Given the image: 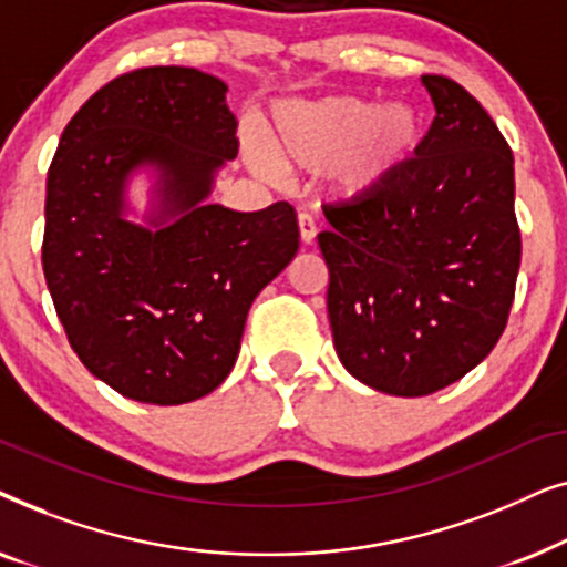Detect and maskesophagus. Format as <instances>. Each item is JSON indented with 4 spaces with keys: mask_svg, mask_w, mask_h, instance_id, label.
Instances as JSON below:
<instances>
[{
    "mask_svg": "<svg viewBox=\"0 0 567 567\" xmlns=\"http://www.w3.org/2000/svg\"><path fill=\"white\" fill-rule=\"evenodd\" d=\"M299 237H301V243H305V245H312L315 243L317 224L312 219V214H305V212L299 214Z\"/></svg>",
    "mask_w": 567,
    "mask_h": 567,
    "instance_id": "1",
    "label": "esophagus"
}]
</instances>
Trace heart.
Wrapping results in <instances>:
<instances>
[{
	"label": "heart",
	"mask_w": 567,
	"mask_h": 567,
	"mask_svg": "<svg viewBox=\"0 0 567 567\" xmlns=\"http://www.w3.org/2000/svg\"><path fill=\"white\" fill-rule=\"evenodd\" d=\"M423 142L421 113L408 103L336 95L291 100L270 113L268 144L286 167L320 173L330 167L332 190L363 198L382 190ZM245 159L262 177H276V162L258 142L245 138Z\"/></svg>",
	"instance_id": "heart-1"
}]
</instances>
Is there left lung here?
Returning a JSON list of instances; mask_svg holds the SVG:
<instances>
[{
	"label": "left lung",
	"mask_w": 567,
	"mask_h": 567,
	"mask_svg": "<svg viewBox=\"0 0 567 567\" xmlns=\"http://www.w3.org/2000/svg\"><path fill=\"white\" fill-rule=\"evenodd\" d=\"M421 82L436 107L421 150L382 190L322 208L317 235L338 359L398 398L444 390L493 351L522 266L511 146L462 84Z\"/></svg>",
	"instance_id": "8db88e82"
}]
</instances>
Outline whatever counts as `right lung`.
<instances>
[{
    "instance_id": "1",
    "label": "right lung",
    "mask_w": 567,
    "mask_h": 567,
    "mask_svg": "<svg viewBox=\"0 0 567 567\" xmlns=\"http://www.w3.org/2000/svg\"><path fill=\"white\" fill-rule=\"evenodd\" d=\"M227 84L190 66L115 76L61 134L45 183L43 274L69 346L100 382L183 405L229 377L255 297L299 250L286 200L208 204L237 157ZM150 166L153 208L125 216L127 177Z\"/></svg>"
}]
</instances>
